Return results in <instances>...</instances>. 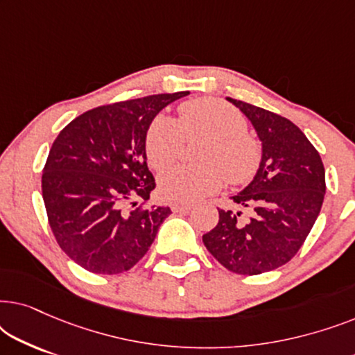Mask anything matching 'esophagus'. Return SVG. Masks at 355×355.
I'll return each mask as SVG.
<instances>
[{
	"label": "esophagus",
	"mask_w": 355,
	"mask_h": 355,
	"mask_svg": "<svg viewBox=\"0 0 355 355\" xmlns=\"http://www.w3.org/2000/svg\"><path fill=\"white\" fill-rule=\"evenodd\" d=\"M171 210L174 213H187V211L192 210V205H189V203L176 202V203H173V205H171Z\"/></svg>",
	"instance_id": "obj_1"
}]
</instances>
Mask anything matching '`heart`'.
<instances>
[{"label": "heart", "instance_id": "b5f03b06", "mask_svg": "<svg viewBox=\"0 0 355 355\" xmlns=\"http://www.w3.org/2000/svg\"><path fill=\"white\" fill-rule=\"evenodd\" d=\"M179 118L157 116L145 134V153L157 171L179 158L184 140L207 139L198 152L202 166H176L159 179V191L168 200L192 203L216 192L225 179L231 184H245L261 164V147L247 132V119L239 110L218 98L184 101Z\"/></svg>", "mask_w": 355, "mask_h": 355}]
</instances>
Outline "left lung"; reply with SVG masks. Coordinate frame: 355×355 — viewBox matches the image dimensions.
I'll use <instances>...</instances> for the list:
<instances>
[{
	"label": "left lung",
	"instance_id": "1",
	"mask_svg": "<svg viewBox=\"0 0 355 355\" xmlns=\"http://www.w3.org/2000/svg\"><path fill=\"white\" fill-rule=\"evenodd\" d=\"M227 100L254 124L263 155L254 181L232 197L249 215L218 208V225L202 239L225 268L254 276L288 263L302 247L322 210L324 168L317 148L293 121Z\"/></svg>",
	"mask_w": 355,
	"mask_h": 355
}]
</instances>
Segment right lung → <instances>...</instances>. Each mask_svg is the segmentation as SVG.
I'll return each instance as SVG.
<instances>
[{"instance_id": "1", "label": "right lung", "mask_w": 355, "mask_h": 355, "mask_svg": "<svg viewBox=\"0 0 355 355\" xmlns=\"http://www.w3.org/2000/svg\"><path fill=\"white\" fill-rule=\"evenodd\" d=\"M189 94L98 106L72 119L53 142L42 174L48 223L62 252L84 270L118 275L148 252L171 210L145 207L157 186L145 134L164 106Z\"/></svg>"}]
</instances>
